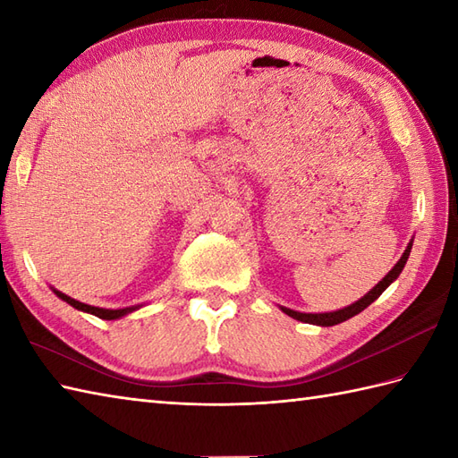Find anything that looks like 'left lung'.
Wrapping results in <instances>:
<instances>
[{
	"label": "left lung",
	"instance_id": "obj_1",
	"mask_svg": "<svg viewBox=\"0 0 458 458\" xmlns=\"http://www.w3.org/2000/svg\"><path fill=\"white\" fill-rule=\"evenodd\" d=\"M411 246H413V238L410 240V244H407V248H405V251H403V256H402L400 261H397V264L392 267V271H387V276H386L382 281H379V284H377L374 289H369L362 299H358L356 303H352V305H348V307H344V309H338V310H333V313H299V310L281 307V305H279V309L284 310L285 315H289L291 318L301 320V323H309V325L335 327V325H338V323H344V320L352 318V317L358 315V313H362V310H364L368 305H372L374 301H376L379 295H382L384 291H386L387 287H390L397 277H400L402 269L405 267V261H407V258H410Z\"/></svg>",
	"mask_w": 458,
	"mask_h": 458
}]
</instances>
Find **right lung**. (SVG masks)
<instances>
[{"label": "right lung", "instance_id": "add662e5", "mask_svg": "<svg viewBox=\"0 0 458 458\" xmlns=\"http://www.w3.org/2000/svg\"><path fill=\"white\" fill-rule=\"evenodd\" d=\"M51 289H53V293H55L58 299H63V301H64V303H68L71 307L82 310V313H89V315H94V317L104 318V320H115V318H122V317L130 315V313H133V310H138V309H141V307H143V305H131V307H123V309H102V307H94V305L81 303V301H76V299H72V297L64 295L63 291H58V289H55V287H51Z\"/></svg>", "mask_w": 458, "mask_h": 458}]
</instances>
